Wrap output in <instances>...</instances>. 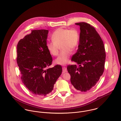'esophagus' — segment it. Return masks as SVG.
Returning <instances> with one entry per match:
<instances>
[{"mask_svg":"<svg viewBox=\"0 0 121 121\" xmlns=\"http://www.w3.org/2000/svg\"><path fill=\"white\" fill-rule=\"evenodd\" d=\"M67 72V68L65 67H63L62 68V73H64L66 72Z\"/></svg>","mask_w":121,"mask_h":121,"instance_id":"1","label":"esophagus"}]
</instances>
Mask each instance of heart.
I'll return each mask as SVG.
<instances>
[{
    "instance_id": "1",
    "label": "heart",
    "mask_w": 121,
    "mask_h": 121,
    "mask_svg": "<svg viewBox=\"0 0 121 121\" xmlns=\"http://www.w3.org/2000/svg\"><path fill=\"white\" fill-rule=\"evenodd\" d=\"M52 41L47 44V48L49 52L53 56L58 55L59 47L61 52L59 56L56 59V63L65 65L69 61L71 51H73L78 45L80 35L76 29L60 27L56 29L52 34Z\"/></svg>"
}]
</instances>
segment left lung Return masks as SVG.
Listing matches in <instances>:
<instances>
[{
  "instance_id": "obj_1",
  "label": "left lung",
  "mask_w": 121,
  "mask_h": 121,
  "mask_svg": "<svg viewBox=\"0 0 121 121\" xmlns=\"http://www.w3.org/2000/svg\"><path fill=\"white\" fill-rule=\"evenodd\" d=\"M80 26L79 44L71 59L77 64L68 65L70 81L78 91L86 92L95 86L104 69L106 53L104 42L95 29L89 24H75Z\"/></svg>"
}]
</instances>
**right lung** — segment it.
<instances>
[{
	"label": "right lung",
	"mask_w": 121,
	"mask_h": 121,
	"mask_svg": "<svg viewBox=\"0 0 121 121\" xmlns=\"http://www.w3.org/2000/svg\"><path fill=\"white\" fill-rule=\"evenodd\" d=\"M18 42L17 62L25 86L36 95L46 96L52 92L61 75L60 65L52 68V56L47 48L48 30H32Z\"/></svg>",
	"instance_id": "1"
}]
</instances>
